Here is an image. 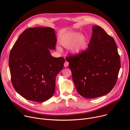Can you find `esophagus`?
Here are the masks:
<instances>
[{
  "instance_id": "obj_1",
  "label": "esophagus",
  "mask_w": 130,
  "mask_h": 130,
  "mask_svg": "<svg viewBox=\"0 0 130 130\" xmlns=\"http://www.w3.org/2000/svg\"><path fill=\"white\" fill-rule=\"evenodd\" d=\"M68 65H69V63L67 61H65V62L64 63V66L65 67H67V66H68Z\"/></svg>"
}]
</instances>
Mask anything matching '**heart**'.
<instances>
[{"instance_id": "b5f03b06", "label": "heart", "mask_w": 130, "mask_h": 130, "mask_svg": "<svg viewBox=\"0 0 130 130\" xmlns=\"http://www.w3.org/2000/svg\"><path fill=\"white\" fill-rule=\"evenodd\" d=\"M87 38L84 34H79L76 31H70L60 38V43L65 48H69L74 54H78L86 46Z\"/></svg>"}]
</instances>
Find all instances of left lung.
I'll return each mask as SVG.
<instances>
[{
  "label": "left lung",
  "instance_id": "1",
  "mask_svg": "<svg viewBox=\"0 0 130 130\" xmlns=\"http://www.w3.org/2000/svg\"><path fill=\"white\" fill-rule=\"evenodd\" d=\"M88 48L66 57L76 89L85 98L108 94L115 87L120 58L113 38L102 27L94 26Z\"/></svg>",
  "mask_w": 130,
  "mask_h": 130
}]
</instances>
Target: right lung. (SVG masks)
Instances as JSON below:
<instances>
[{
    "instance_id": "obj_1",
    "label": "right lung",
    "mask_w": 130,
    "mask_h": 130,
    "mask_svg": "<svg viewBox=\"0 0 130 130\" xmlns=\"http://www.w3.org/2000/svg\"><path fill=\"white\" fill-rule=\"evenodd\" d=\"M56 41L54 29L37 27L25 29L14 44L9 60L11 80L22 97L43 102L53 95L56 76L65 62L50 54Z\"/></svg>"
}]
</instances>
